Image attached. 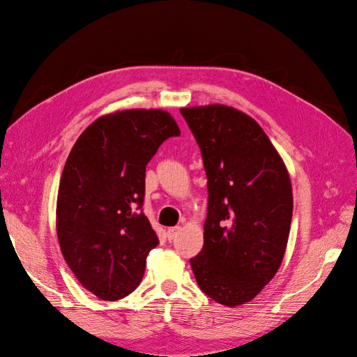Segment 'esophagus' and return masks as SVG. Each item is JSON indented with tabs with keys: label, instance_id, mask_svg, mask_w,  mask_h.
<instances>
[{
	"label": "esophagus",
	"instance_id": "1",
	"mask_svg": "<svg viewBox=\"0 0 357 357\" xmlns=\"http://www.w3.org/2000/svg\"><path fill=\"white\" fill-rule=\"evenodd\" d=\"M181 231V227L179 226H175V227H168V230H167V237H168V240L171 241V240H174L176 236H178V233Z\"/></svg>",
	"mask_w": 357,
	"mask_h": 357
}]
</instances>
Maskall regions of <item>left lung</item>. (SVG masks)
I'll list each match as a JSON object with an SVG mask.
<instances>
[{"label":"left lung","mask_w":357,"mask_h":357,"mask_svg":"<svg viewBox=\"0 0 357 357\" xmlns=\"http://www.w3.org/2000/svg\"><path fill=\"white\" fill-rule=\"evenodd\" d=\"M208 176L205 243L190 259L199 288L237 307L256 298L278 271L292 219L284 161L250 116L223 105L181 109Z\"/></svg>","instance_id":"left-lung-1"}]
</instances>
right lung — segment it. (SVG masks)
Masks as SVG:
<instances>
[{
	"mask_svg": "<svg viewBox=\"0 0 357 357\" xmlns=\"http://www.w3.org/2000/svg\"><path fill=\"white\" fill-rule=\"evenodd\" d=\"M181 135L164 110H123L97 119L66 160L56 203L63 259L100 299L117 301L142 280L160 240L142 213L145 167L160 145Z\"/></svg>",
	"mask_w": 357,
	"mask_h": 357,
	"instance_id": "add662e5",
	"label": "right lung"
}]
</instances>
